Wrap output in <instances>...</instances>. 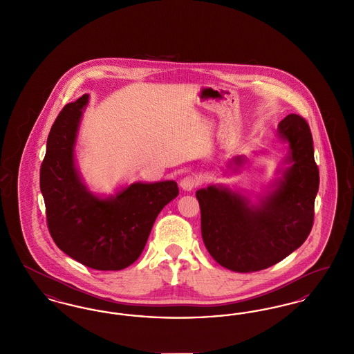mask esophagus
<instances>
[{
    "instance_id": "1",
    "label": "esophagus",
    "mask_w": 354,
    "mask_h": 354,
    "mask_svg": "<svg viewBox=\"0 0 354 354\" xmlns=\"http://www.w3.org/2000/svg\"><path fill=\"white\" fill-rule=\"evenodd\" d=\"M201 183L199 178L195 176V175H188L185 176L182 180H180V187L185 189V191H192L195 187H198Z\"/></svg>"
}]
</instances>
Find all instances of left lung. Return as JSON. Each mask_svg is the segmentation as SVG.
I'll return each instance as SVG.
<instances>
[{"instance_id": "obj_1", "label": "left lung", "mask_w": 354, "mask_h": 354, "mask_svg": "<svg viewBox=\"0 0 354 354\" xmlns=\"http://www.w3.org/2000/svg\"><path fill=\"white\" fill-rule=\"evenodd\" d=\"M277 130L289 145V166L259 205L220 185L196 191L204 245L227 270L248 273L272 267L303 245L313 227L320 175L310 129L303 117L289 114ZM243 160L235 158L236 165Z\"/></svg>"}]
</instances>
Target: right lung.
I'll return each instance as SVG.
<instances>
[{
    "label": "right lung",
    "instance_id": "obj_1",
    "mask_svg": "<svg viewBox=\"0 0 354 354\" xmlns=\"http://www.w3.org/2000/svg\"><path fill=\"white\" fill-rule=\"evenodd\" d=\"M84 94L68 103L51 126L41 165L39 185L46 220L57 247L88 268L120 270L138 260L153 221L179 195L176 182L133 183L101 199L82 183L74 163V146Z\"/></svg>",
    "mask_w": 354,
    "mask_h": 354
}]
</instances>
